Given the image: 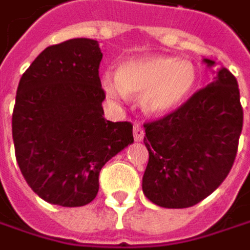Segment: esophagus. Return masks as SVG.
Listing matches in <instances>:
<instances>
[{"mask_svg":"<svg viewBox=\"0 0 250 250\" xmlns=\"http://www.w3.org/2000/svg\"><path fill=\"white\" fill-rule=\"evenodd\" d=\"M132 131H134V140L135 141H141L144 138V129H143V126L140 124H135Z\"/></svg>","mask_w":250,"mask_h":250,"instance_id":"obj_1","label":"esophagus"}]
</instances>
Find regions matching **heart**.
<instances>
[{"label": "heart", "mask_w": 250, "mask_h": 250, "mask_svg": "<svg viewBox=\"0 0 250 250\" xmlns=\"http://www.w3.org/2000/svg\"><path fill=\"white\" fill-rule=\"evenodd\" d=\"M197 82V70L188 60L169 56H144L124 62L116 75H102L106 97L119 104L128 94L140 96V104L148 115H165L183 104Z\"/></svg>", "instance_id": "obj_1"}]
</instances>
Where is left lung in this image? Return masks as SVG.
<instances>
[{
    "instance_id": "obj_1",
    "label": "left lung",
    "mask_w": 250,
    "mask_h": 250,
    "mask_svg": "<svg viewBox=\"0 0 250 250\" xmlns=\"http://www.w3.org/2000/svg\"><path fill=\"white\" fill-rule=\"evenodd\" d=\"M210 69L213 60L203 59ZM243 126L236 78L220 67L210 83L168 116L144 124V196L161 208H190L229 175Z\"/></svg>"
}]
</instances>
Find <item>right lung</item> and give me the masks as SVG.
Here are the masks:
<instances>
[{
    "instance_id": "right-lung-1",
    "label": "right lung",
    "mask_w": 250,
    "mask_h": 250,
    "mask_svg": "<svg viewBox=\"0 0 250 250\" xmlns=\"http://www.w3.org/2000/svg\"><path fill=\"white\" fill-rule=\"evenodd\" d=\"M99 42L75 38L47 47L20 78L13 112L19 168L41 199L83 206L99 193V174L134 143L129 122L103 118Z\"/></svg>"
}]
</instances>
